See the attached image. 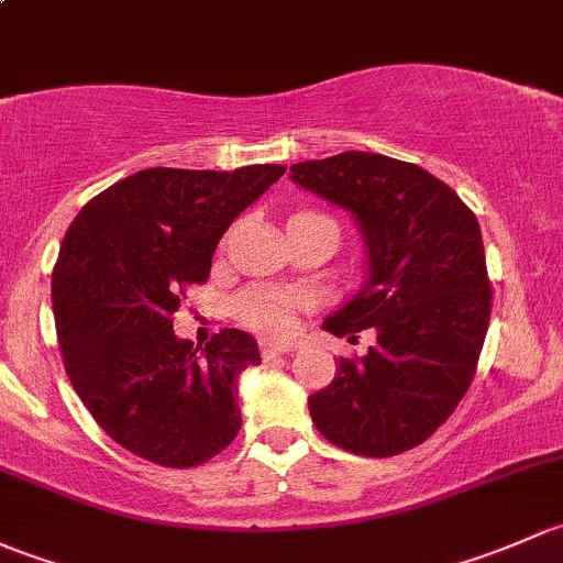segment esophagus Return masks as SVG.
Segmentation results:
<instances>
[{
  "mask_svg": "<svg viewBox=\"0 0 563 563\" xmlns=\"http://www.w3.org/2000/svg\"><path fill=\"white\" fill-rule=\"evenodd\" d=\"M287 352H292V344H284V341H260V355H263L265 361L287 355Z\"/></svg>",
  "mask_w": 563,
  "mask_h": 563,
  "instance_id": "34e87169",
  "label": "esophagus"
}]
</instances>
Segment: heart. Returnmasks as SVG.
<instances>
[{"mask_svg": "<svg viewBox=\"0 0 563 563\" xmlns=\"http://www.w3.org/2000/svg\"><path fill=\"white\" fill-rule=\"evenodd\" d=\"M298 300L276 289H249L235 303V311L246 324L263 333H287L292 328V309Z\"/></svg>", "mask_w": 563, "mask_h": 563, "instance_id": "heart-1", "label": "heart"}]
</instances>
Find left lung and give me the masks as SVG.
Here are the masks:
<instances>
[{
  "instance_id": "8db88e82",
  "label": "left lung",
  "mask_w": 563,
  "mask_h": 563,
  "mask_svg": "<svg viewBox=\"0 0 563 563\" xmlns=\"http://www.w3.org/2000/svg\"><path fill=\"white\" fill-rule=\"evenodd\" d=\"M306 192L344 208L366 246V282L322 328L357 339L328 387L309 396L317 431L355 455L387 457L426 442L472 385L490 322L477 217L411 162L344 152L289 167Z\"/></svg>"
}]
</instances>
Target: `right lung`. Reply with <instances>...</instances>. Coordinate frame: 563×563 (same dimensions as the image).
<instances>
[{
    "label": "right lung",
    "mask_w": 563,
    "mask_h": 563,
    "mask_svg": "<svg viewBox=\"0 0 563 563\" xmlns=\"http://www.w3.org/2000/svg\"><path fill=\"white\" fill-rule=\"evenodd\" d=\"M284 165L233 173L148 167L80 208L54 268L59 350L97 426L130 453L187 468L241 428L243 368L257 341L224 328L206 350L173 333L187 284L211 274L217 243Z\"/></svg>",
    "instance_id": "add662e5"
}]
</instances>
